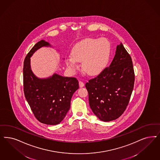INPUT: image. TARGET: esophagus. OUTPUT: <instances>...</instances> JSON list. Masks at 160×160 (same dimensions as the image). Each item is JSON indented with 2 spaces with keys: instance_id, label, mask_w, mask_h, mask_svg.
I'll use <instances>...</instances> for the list:
<instances>
[{
  "instance_id": "1",
  "label": "esophagus",
  "mask_w": 160,
  "mask_h": 160,
  "mask_svg": "<svg viewBox=\"0 0 160 160\" xmlns=\"http://www.w3.org/2000/svg\"><path fill=\"white\" fill-rule=\"evenodd\" d=\"M84 86V83H83V82H82V81H79V86H80V88H83Z\"/></svg>"
}]
</instances>
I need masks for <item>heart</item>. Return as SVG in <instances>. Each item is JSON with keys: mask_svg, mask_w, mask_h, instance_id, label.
Returning a JSON list of instances; mask_svg holds the SVG:
<instances>
[{"mask_svg": "<svg viewBox=\"0 0 160 160\" xmlns=\"http://www.w3.org/2000/svg\"><path fill=\"white\" fill-rule=\"evenodd\" d=\"M110 55V44L107 39H86L74 47L72 56L67 58V64L76 70L78 67V62H82L83 70L94 76L104 70Z\"/></svg>", "mask_w": 160, "mask_h": 160, "instance_id": "b5f03b06", "label": "heart"}]
</instances>
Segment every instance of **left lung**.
Instances as JSON below:
<instances>
[{
    "instance_id": "8db88e82",
    "label": "left lung",
    "mask_w": 160,
    "mask_h": 160,
    "mask_svg": "<svg viewBox=\"0 0 160 160\" xmlns=\"http://www.w3.org/2000/svg\"><path fill=\"white\" fill-rule=\"evenodd\" d=\"M134 81L132 58L121 43L109 67L85 84L94 114L104 122L121 116L129 103Z\"/></svg>"
}]
</instances>
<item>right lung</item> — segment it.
<instances>
[{"instance_id": "1", "label": "right lung", "mask_w": 160, "mask_h": 160, "mask_svg": "<svg viewBox=\"0 0 160 160\" xmlns=\"http://www.w3.org/2000/svg\"><path fill=\"white\" fill-rule=\"evenodd\" d=\"M42 47H51L41 40L35 44L23 62V92L33 115L38 121L47 125L60 123L70 108L73 93L79 88L75 77H62L57 74L47 78H39L31 70L30 57Z\"/></svg>"}]
</instances>
